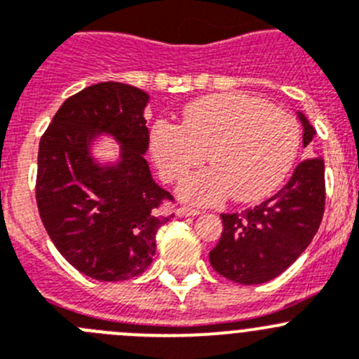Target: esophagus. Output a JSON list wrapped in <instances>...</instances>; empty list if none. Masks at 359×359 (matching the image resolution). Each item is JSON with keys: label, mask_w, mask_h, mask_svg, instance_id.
<instances>
[{"label": "esophagus", "mask_w": 359, "mask_h": 359, "mask_svg": "<svg viewBox=\"0 0 359 359\" xmlns=\"http://www.w3.org/2000/svg\"><path fill=\"white\" fill-rule=\"evenodd\" d=\"M176 215L177 217H196V215H199V210H194V208H180V210H176Z\"/></svg>", "instance_id": "obj_1"}]
</instances>
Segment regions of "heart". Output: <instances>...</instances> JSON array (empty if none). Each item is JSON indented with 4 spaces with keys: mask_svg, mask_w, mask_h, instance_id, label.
Segmentation results:
<instances>
[{
    "mask_svg": "<svg viewBox=\"0 0 359 359\" xmlns=\"http://www.w3.org/2000/svg\"><path fill=\"white\" fill-rule=\"evenodd\" d=\"M298 121L284 109L243 93H218L187 105L182 125L160 119L149 149L165 182H176L206 160L211 165L189 174L177 196L201 206L227 197L254 203L275 192L299 151Z\"/></svg>",
    "mask_w": 359,
    "mask_h": 359,
    "instance_id": "obj_1",
    "label": "heart"
}]
</instances>
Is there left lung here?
I'll list each match as a JSON object with an SVG mask.
<instances>
[{"label": "left lung", "mask_w": 359, "mask_h": 359, "mask_svg": "<svg viewBox=\"0 0 359 359\" xmlns=\"http://www.w3.org/2000/svg\"><path fill=\"white\" fill-rule=\"evenodd\" d=\"M303 148L316 128L298 111ZM324 160L306 158L282 190L241 213H222L220 241L210 252L217 273L236 284L257 285L284 273L310 245L324 213Z\"/></svg>", "instance_id": "obj_1"}]
</instances>
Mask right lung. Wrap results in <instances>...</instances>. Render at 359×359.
<instances>
[{
  "instance_id": "right-lung-1",
  "label": "right lung",
  "mask_w": 359,
  "mask_h": 359,
  "mask_svg": "<svg viewBox=\"0 0 359 359\" xmlns=\"http://www.w3.org/2000/svg\"><path fill=\"white\" fill-rule=\"evenodd\" d=\"M149 95L123 83H98L67 98L40 139L36 204L60 254L102 282L137 276L151 264L156 233L172 199L156 185L144 155ZM104 137L120 144L114 161L94 155Z\"/></svg>"
}]
</instances>
